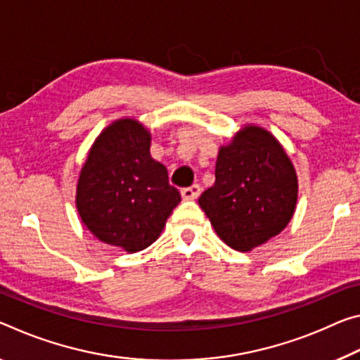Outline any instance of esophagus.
Wrapping results in <instances>:
<instances>
[{
    "mask_svg": "<svg viewBox=\"0 0 360 360\" xmlns=\"http://www.w3.org/2000/svg\"><path fill=\"white\" fill-rule=\"evenodd\" d=\"M181 195L184 200H195V198L200 195V186L193 184L191 187H186V189L181 191Z\"/></svg>",
    "mask_w": 360,
    "mask_h": 360,
    "instance_id": "1",
    "label": "esophagus"
}]
</instances>
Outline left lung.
Returning <instances> with one entry per match:
<instances>
[{"mask_svg":"<svg viewBox=\"0 0 360 360\" xmlns=\"http://www.w3.org/2000/svg\"><path fill=\"white\" fill-rule=\"evenodd\" d=\"M214 176L198 205L231 248L252 252L292 219L298 178L281 142L264 128L247 124L221 146Z\"/></svg>","mask_w":360,"mask_h":360,"instance_id":"8db88e82","label":"left lung"}]
</instances>
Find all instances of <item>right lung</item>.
Segmentation results:
<instances>
[{
	"label": "right lung",
	"instance_id": "1",
	"mask_svg": "<svg viewBox=\"0 0 360 360\" xmlns=\"http://www.w3.org/2000/svg\"><path fill=\"white\" fill-rule=\"evenodd\" d=\"M181 193L150 157V133L122 118L94 141L77 184V210L101 242L141 252L157 240Z\"/></svg>",
	"mask_w": 360,
	"mask_h": 360
}]
</instances>
